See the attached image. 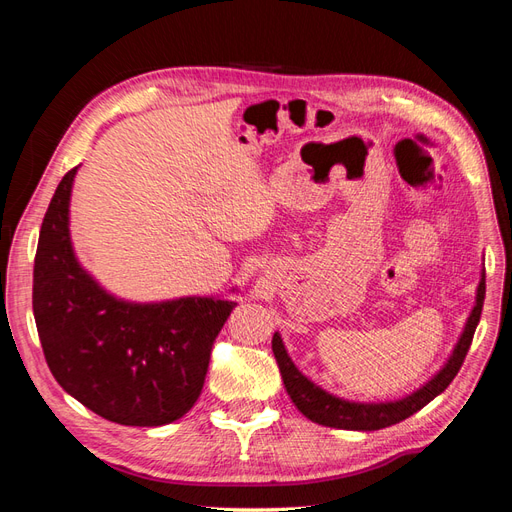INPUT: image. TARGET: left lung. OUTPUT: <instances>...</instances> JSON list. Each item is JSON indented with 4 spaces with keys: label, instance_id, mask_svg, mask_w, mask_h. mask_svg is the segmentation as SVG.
Returning a JSON list of instances; mask_svg holds the SVG:
<instances>
[{
    "label": "left lung",
    "instance_id": "8db88e82",
    "mask_svg": "<svg viewBox=\"0 0 512 512\" xmlns=\"http://www.w3.org/2000/svg\"><path fill=\"white\" fill-rule=\"evenodd\" d=\"M483 301H485V269L480 271V282L476 288V301L472 312L463 324V331L457 339L453 352L448 354L446 363L433 374L425 384L418 386L412 393H406L399 399H384V401H354L329 393L322 389L320 384L309 380L303 371L292 363L290 354L282 342L280 333H273L271 348L275 354V361L280 365V374L284 380L286 391L292 399V404L299 408L303 416L309 421H314L324 427H335V429H350V431H376L391 427L395 423L406 421L408 416L425 408L433 397L444 393L448 384L453 382L457 376L459 367L463 365V359L470 350L474 331L478 327L480 312H483Z\"/></svg>",
    "mask_w": 512,
    "mask_h": 512
}]
</instances>
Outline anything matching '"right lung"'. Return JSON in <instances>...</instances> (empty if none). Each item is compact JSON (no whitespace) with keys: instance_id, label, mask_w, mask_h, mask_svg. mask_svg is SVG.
Returning a JSON list of instances; mask_svg holds the SVG:
<instances>
[{"instance_id":"1","label":"right lung","mask_w":512,"mask_h":512,"mask_svg":"<svg viewBox=\"0 0 512 512\" xmlns=\"http://www.w3.org/2000/svg\"><path fill=\"white\" fill-rule=\"evenodd\" d=\"M76 170L51 198L34 262V318L46 363L61 389L106 421L168 425L196 404L213 339L237 301L192 294L136 303L108 292L72 245Z\"/></svg>"}]
</instances>
